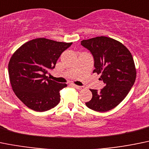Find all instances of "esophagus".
<instances>
[{
	"label": "esophagus",
	"mask_w": 149,
	"mask_h": 149,
	"mask_svg": "<svg viewBox=\"0 0 149 149\" xmlns=\"http://www.w3.org/2000/svg\"><path fill=\"white\" fill-rule=\"evenodd\" d=\"M73 87H74L75 88L78 89V90H82L84 87H81V86H78V85H76V84H73Z\"/></svg>",
	"instance_id": "1"
}]
</instances>
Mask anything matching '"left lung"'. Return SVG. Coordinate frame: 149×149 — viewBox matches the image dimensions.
<instances>
[{
  "instance_id": "1",
  "label": "left lung",
  "mask_w": 149,
  "mask_h": 149,
  "mask_svg": "<svg viewBox=\"0 0 149 149\" xmlns=\"http://www.w3.org/2000/svg\"><path fill=\"white\" fill-rule=\"evenodd\" d=\"M81 45L94 58L93 73L101 74L105 87L98 91L90 90L93 98L86 106L97 112H107L126 98L136 79V68L132 54L120 42L101 37L84 40Z\"/></svg>"
}]
</instances>
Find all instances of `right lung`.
Segmentation results:
<instances>
[{
    "label": "right lung",
    "instance_id": "obj_1",
    "mask_svg": "<svg viewBox=\"0 0 149 149\" xmlns=\"http://www.w3.org/2000/svg\"><path fill=\"white\" fill-rule=\"evenodd\" d=\"M72 42L45 38L30 40L18 48L9 60V80L19 99L31 109L45 112L60 101V91L66 84L48 79L46 73L55 68L56 61Z\"/></svg>",
    "mask_w": 149,
    "mask_h": 149
}]
</instances>
